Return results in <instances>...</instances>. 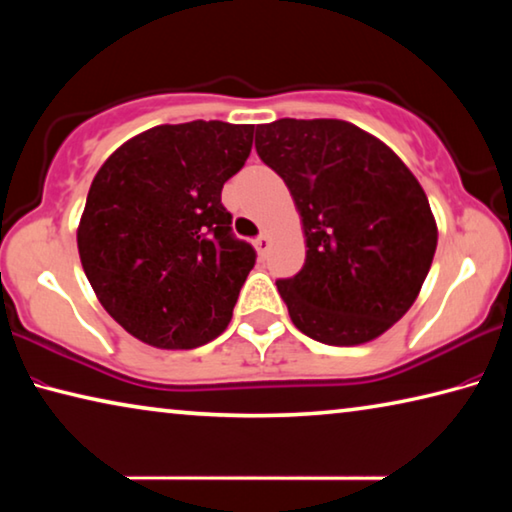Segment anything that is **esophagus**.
Listing matches in <instances>:
<instances>
[{"label":"esophagus","instance_id":"obj_1","mask_svg":"<svg viewBox=\"0 0 512 512\" xmlns=\"http://www.w3.org/2000/svg\"><path fill=\"white\" fill-rule=\"evenodd\" d=\"M255 248H257V253L264 257V255H266V250L271 248V237H268L266 232H262V235H259V237L255 239Z\"/></svg>","mask_w":512,"mask_h":512}]
</instances>
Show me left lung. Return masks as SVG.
<instances>
[{"label":"left lung","mask_w":512,"mask_h":512,"mask_svg":"<svg viewBox=\"0 0 512 512\" xmlns=\"http://www.w3.org/2000/svg\"><path fill=\"white\" fill-rule=\"evenodd\" d=\"M255 149L289 187L305 232V266L277 280L302 334L361 345L391 329L418 298L438 225L409 167L343 119H277Z\"/></svg>","instance_id":"obj_1"}]
</instances>
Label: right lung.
Listing matches in <instances>:
<instances>
[{
  "instance_id": "1",
  "label": "right lung",
  "mask_w": 512,
  "mask_h": 512,
  "mask_svg": "<svg viewBox=\"0 0 512 512\" xmlns=\"http://www.w3.org/2000/svg\"><path fill=\"white\" fill-rule=\"evenodd\" d=\"M253 124L187 121L131 137L101 164L76 244L103 309L146 345L192 350L232 318L255 250L221 203Z\"/></svg>"
}]
</instances>
